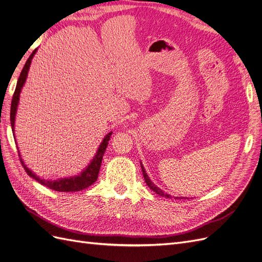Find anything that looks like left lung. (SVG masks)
I'll return each instance as SVG.
<instances>
[{
    "mask_svg": "<svg viewBox=\"0 0 262 262\" xmlns=\"http://www.w3.org/2000/svg\"><path fill=\"white\" fill-rule=\"evenodd\" d=\"M140 165H141L142 173H143V177H144V181H146V183L148 185V187H149L151 190H153L154 192H156L157 194H159V195H161V196H164V198H166V199H171V196H170L169 194H167V193H165V192H163L160 188H158L156 185H154V183L151 181V179L148 177L147 172H146V170H144V168H143V166H142V164H141V163H140ZM175 199H180V198H175ZM181 199H182V198H181Z\"/></svg>",
    "mask_w": 262,
    "mask_h": 262,
    "instance_id": "obj_1",
    "label": "left lung"
}]
</instances>
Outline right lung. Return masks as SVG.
Here are the masks:
<instances>
[{"mask_svg": "<svg viewBox=\"0 0 262 262\" xmlns=\"http://www.w3.org/2000/svg\"><path fill=\"white\" fill-rule=\"evenodd\" d=\"M36 50L33 51V53L30 55V57L28 58V60L26 61V64L24 67V69L19 75V79L16 85V90L13 96L12 99V105H11V125H12V129L14 132V127H15V116H16V111H17V106H18V102H19V97H20V92L23 86L27 80V75H28V71L29 68H30L31 64V60L33 56L35 55ZM112 135V132H110L109 134L105 135V137L103 138L102 142L100 143V146L96 152V156L94 157V159L92 160V162L90 163V165L87 166L80 175L77 176H73V177H69V178H60V179H56V180H45L42 179L38 176H36L34 172H32L30 169H29L26 164L24 163L20 153H19V159H20V163L21 165L24 166L25 170L27 171V173L30 177H32L33 179H35L37 182H40L41 185L50 188L52 190L58 191V192H75V191H81L84 190L86 188H89L90 186H92L93 183L98 178V173H99V169L101 166V161H102V157L104 154V151L108 147V143L110 140V137ZM15 138V136H14ZM19 152V151H18Z\"/></svg>", "mask_w": 262, "mask_h": 262, "instance_id": "1", "label": "right lung"}]
</instances>
